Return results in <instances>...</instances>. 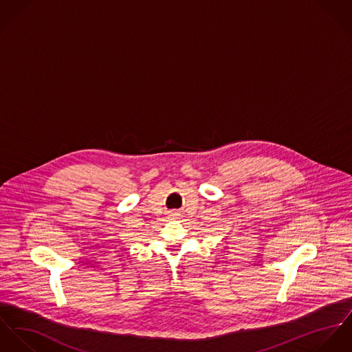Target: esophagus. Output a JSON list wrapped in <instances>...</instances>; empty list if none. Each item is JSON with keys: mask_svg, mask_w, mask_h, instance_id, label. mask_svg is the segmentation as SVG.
Instances as JSON below:
<instances>
[{"mask_svg": "<svg viewBox=\"0 0 352 352\" xmlns=\"http://www.w3.org/2000/svg\"><path fill=\"white\" fill-rule=\"evenodd\" d=\"M170 216H171V217H177V216H178V213L174 210V212H171V213H170Z\"/></svg>", "mask_w": 352, "mask_h": 352, "instance_id": "1", "label": "esophagus"}]
</instances>
